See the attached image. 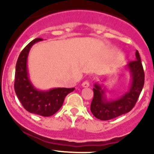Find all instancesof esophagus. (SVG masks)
Returning <instances> with one entry per match:
<instances>
[{"instance_id":"1","label":"esophagus","mask_w":154,"mask_h":154,"mask_svg":"<svg viewBox=\"0 0 154 154\" xmlns=\"http://www.w3.org/2000/svg\"><path fill=\"white\" fill-rule=\"evenodd\" d=\"M82 86H83V88H88V87L89 86V83H88V81H84L82 83Z\"/></svg>"}]
</instances>
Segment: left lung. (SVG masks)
Segmentation results:
<instances>
[{"instance_id":"obj_1","label":"left lung","mask_w":154,"mask_h":154,"mask_svg":"<svg viewBox=\"0 0 154 154\" xmlns=\"http://www.w3.org/2000/svg\"><path fill=\"white\" fill-rule=\"evenodd\" d=\"M124 68L130 75V86L125 94L117 99H107L106 87L98 83L94 84L91 112L94 117L100 120H110L129 112L134 107L140 95L144 86V73L139 51H136V60L130 62Z\"/></svg>"}]
</instances>
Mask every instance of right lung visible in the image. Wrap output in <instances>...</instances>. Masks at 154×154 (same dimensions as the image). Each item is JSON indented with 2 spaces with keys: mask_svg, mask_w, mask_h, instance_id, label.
Returning <instances> with one entry per match:
<instances>
[{
  "mask_svg": "<svg viewBox=\"0 0 154 154\" xmlns=\"http://www.w3.org/2000/svg\"><path fill=\"white\" fill-rule=\"evenodd\" d=\"M42 40L40 38H35L20 54L15 66L14 88L18 100L27 111L48 117L61 108L66 95L75 88H54L44 91L37 89L31 83L27 68L28 54L32 46Z\"/></svg>",
  "mask_w": 154,
  "mask_h": 154,
  "instance_id": "add662e5",
  "label": "right lung"
}]
</instances>
